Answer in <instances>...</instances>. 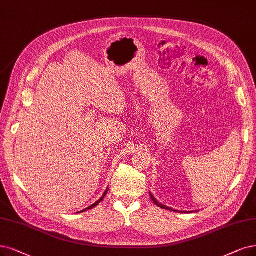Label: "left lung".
Returning a JSON list of instances; mask_svg holds the SVG:
<instances>
[{"label":"left lung","instance_id":"left-lung-1","mask_svg":"<svg viewBox=\"0 0 256 256\" xmlns=\"http://www.w3.org/2000/svg\"><path fill=\"white\" fill-rule=\"evenodd\" d=\"M149 194H150V196H151V200H153V202L156 204V206H158V207H160L162 209H166V210H170V211H174V212H180V213H192L193 211H178V210H176V209H173V208H170V207H168V206H165V205H162V204H160L158 200H156V198L153 196V194L151 193V192H149Z\"/></svg>","mask_w":256,"mask_h":256}]
</instances>
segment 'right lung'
<instances>
[{"label":"right lung","mask_w":256,"mask_h":256,"mask_svg":"<svg viewBox=\"0 0 256 256\" xmlns=\"http://www.w3.org/2000/svg\"><path fill=\"white\" fill-rule=\"evenodd\" d=\"M107 192H108V189H107V190H106V191L104 192V194H103V196H102V198H100V200H98L96 202H94V205H91V206H89L88 208H86V209H84V210H82V211H80V212L82 213V212H84V211H87V210H89V209H92V208H94L96 206H98V204H100V202L102 200H104V198L106 196V194H107Z\"/></svg>","instance_id":"1"}]
</instances>
